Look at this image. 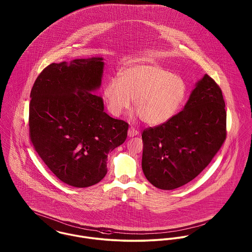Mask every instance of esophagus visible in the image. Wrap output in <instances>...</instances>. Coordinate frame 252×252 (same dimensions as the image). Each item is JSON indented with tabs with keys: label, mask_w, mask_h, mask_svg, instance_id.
I'll use <instances>...</instances> for the list:
<instances>
[{
	"label": "esophagus",
	"mask_w": 252,
	"mask_h": 252,
	"mask_svg": "<svg viewBox=\"0 0 252 252\" xmlns=\"http://www.w3.org/2000/svg\"><path fill=\"white\" fill-rule=\"evenodd\" d=\"M138 134H139V131L136 128H134V127H130L129 128V130H128V137L132 138V137L137 136Z\"/></svg>",
	"instance_id": "1"
}]
</instances>
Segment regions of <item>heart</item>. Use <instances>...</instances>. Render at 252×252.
<instances>
[{"mask_svg": "<svg viewBox=\"0 0 252 252\" xmlns=\"http://www.w3.org/2000/svg\"><path fill=\"white\" fill-rule=\"evenodd\" d=\"M185 93L180 75L153 63L125 68L119 79L110 78L104 87V99L112 115H120L134 100L141 118L151 126L168 122L180 108Z\"/></svg>", "mask_w": 252, "mask_h": 252, "instance_id": "b5f03b06", "label": "heart"}]
</instances>
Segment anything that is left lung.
Returning <instances> with one entry per match:
<instances>
[{"mask_svg":"<svg viewBox=\"0 0 252 252\" xmlns=\"http://www.w3.org/2000/svg\"><path fill=\"white\" fill-rule=\"evenodd\" d=\"M142 167L155 187L173 190L194 180L226 139V110L216 81L205 74L184 108L168 122L144 130Z\"/></svg>","mask_w":252,"mask_h":252,"instance_id":"1","label":"left lung"}]
</instances>
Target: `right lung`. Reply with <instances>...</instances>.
<instances>
[{
    "mask_svg": "<svg viewBox=\"0 0 252 252\" xmlns=\"http://www.w3.org/2000/svg\"><path fill=\"white\" fill-rule=\"evenodd\" d=\"M104 59L52 63L31 91L30 139L49 170L66 184L83 188L107 175L108 152L123 144L128 123L104 111L93 92L102 83Z\"/></svg>",
    "mask_w": 252,
    "mask_h": 252,
    "instance_id": "1",
    "label": "right lung"
}]
</instances>
